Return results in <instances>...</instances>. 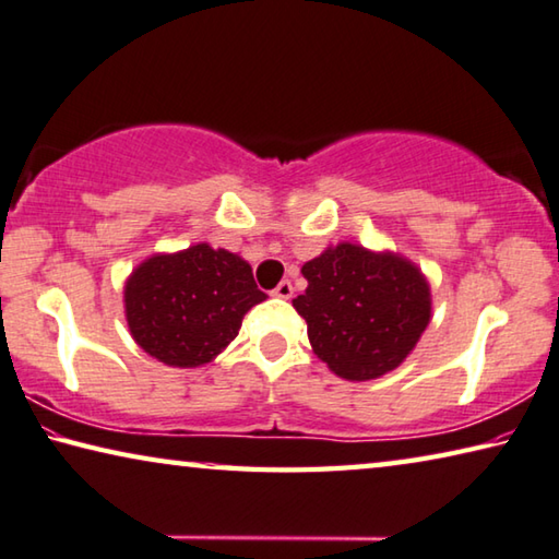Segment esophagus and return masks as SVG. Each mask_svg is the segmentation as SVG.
Segmentation results:
<instances>
[{
  "label": "esophagus",
  "instance_id": "esophagus-1",
  "mask_svg": "<svg viewBox=\"0 0 559 559\" xmlns=\"http://www.w3.org/2000/svg\"><path fill=\"white\" fill-rule=\"evenodd\" d=\"M292 292H295V287H292V282H289V280H282L280 285L274 287L272 295H274V297H280V299H289V297H292Z\"/></svg>",
  "mask_w": 559,
  "mask_h": 559
}]
</instances>
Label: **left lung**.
<instances>
[{"mask_svg": "<svg viewBox=\"0 0 559 559\" xmlns=\"http://www.w3.org/2000/svg\"><path fill=\"white\" fill-rule=\"evenodd\" d=\"M301 274L309 285L292 305L307 322L314 354L342 379L393 371L431 322L424 274L396 254L342 242L307 262Z\"/></svg>", "mask_w": 559, "mask_h": 559, "instance_id": "1", "label": "left lung"}]
</instances>
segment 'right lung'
Returning <instances> with one entry per match:
<instances>
[{
	"instance_id": "obj_1",
	"label": "right lung",
	"mask_w": 559,
	"mask_h": 559,
	"mask_svg": "<svg viewBox=\"0 0 559 559\" xmlns=\"http://www.w3.org/2000/svg\"><path fill=\"white\" fill-rule=\"evenodd\" d=\"M264 297L250 264L203 242L145 260L126 282V319L145 354L193 369L235 340Z\"/></svg>"
}]
</instances>
